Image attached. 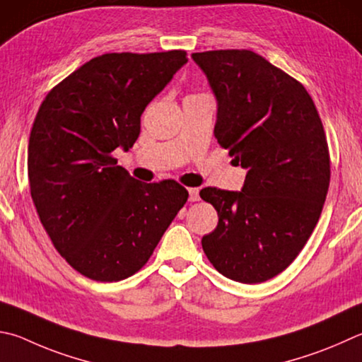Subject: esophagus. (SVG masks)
<instances>
[{"mask_svg":"<svg viewBox=\"0 0 362 362\" xmlns=\"http://www.w3.org/2000/svg\"><path fill=\"white\" fill-rule=\"evenodd\" d=\"M188 194H189V201H192V202L201 199L199 188H188Z\"/></svg>","mask_w":362,"mask_h":362,"instance_id":"34e87169","label":"esophagus"}]
</instances>
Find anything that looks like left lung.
I'll list each match as a JSON object with an SVG mask.
<instances>
[{"mask_svg":"<svg viewBox=\"0 0 362 362\" xmlns=\"http://www.w3.org/2000/svg\"><path fill=\"white\" fill-rule=\"evenodd\" d=\"M192 57L218 103L216 141L248 169L239 193L201 189L218 214L202 250L225 277L261 284L291 264L320 220L331 180L323 123L304 85L255 52Z\"/></svg>","mask_w":362,"mask_h":362,"instance_id":"8db88e82","label":"left lung"}]
</instances>
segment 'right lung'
I'll list each match as a JSON object with an SVG mask.
<instances>
[{
    "label": "right lung",
    "mask_w": 362,
    "mask_h": 362,
    "mask_svg": "<svg viewBox=\"0 0 362 362\" xmlns=\"http://www.w3.org/2000/svg\"><path fill=\"white\" fill-rule=\"evenodd\" d=\"M187 62L185 50L95 57L37 110L31 199L52 244L85 277L118 281L141 271L188 199L175 180L133 179L112 155L133 147L147 104Z\"/></svg>",
    "instance_id": "obj_1"
}]
</instances>
